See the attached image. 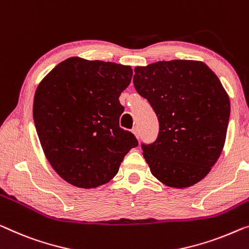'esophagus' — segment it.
Instances as JSON below:
<instances>
[{
  "label": "esophagus",
  "mask_w": 249,
  "mask_h": 249,
  "mask_svg": "<svg viewBox=\"0 0 249 249\" xmlns=\"http://www.w3.org/2000/svg\"><path fill=\"white\" fill-rule=\"evenodd\" d=\"M132 132H133V134L136 136V139H140V132H139V127H137V126H135V127H133Z\"/></svg>",
  "instance_id": "obj_1"
}]
</instances>
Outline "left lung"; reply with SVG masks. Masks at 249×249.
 <instances>
[{
  "label": "left lung",
  "instance_id": "obj_1",
  "mask_svg": "<svg viewBox=\"0 0 249 249\" xmlns=\"http://www.w3.org/2000/svg\"><path fill=\"white\" fill-rule=\"evenodd\" d=\"M133 83L157 114L160 131L142 144L153 176L171 188L202 180L225 145L231 101L219 78L196 60L158 61L136 67Z\"/></svg>",
  "mask_w": 249,
  "mask_h": 249
}]
</instances>
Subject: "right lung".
Listing matches in <instances>:
<instances>
[{
  "label": "right lung",
  "mask_w": 249,
  "mask_h": 249,
  "mask_svg": "<svg viewBox=\"0 0 249 249\" xmlns=\"http://www.w3.org/2000/svg\"><path fill=\"white\" fill-rule=\"evenodd\" d=\"M129 66L72 57L57 65L36 90L33 120L47 160L67 182L90 189L116 176L139 145L120 127V96L131 83Z\"/></svg>",
  "instance_id": "obj_1"
}]
</instances>
